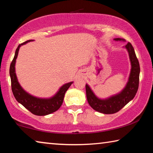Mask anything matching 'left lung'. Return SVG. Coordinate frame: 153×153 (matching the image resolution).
<instances>
[{
	"instance_id": "obj_1",
	"label": "left lung",
	"mask_w": 153,
	"mask_h": 153,
	"mask_svg": "<svg viewBox=\"0 0 153 153\" xmlns=\"http://www.w3.org/2000/svg\"><path fill=\"white\" fill-rule=\"evenodd\" d=\"M115 41H124L123 39L117 38ZM125 47L129 53L130 62L131 64L129 81L126 86L121 93L110 97L109 98L102 100L96 96L91 91L88 85H85L87 99L89 104L92 108L103 114H114L119 112L126 105L134 99L138 89L140 64L133 46L130 42H127Z\"/></svg>"
}]
</instances>
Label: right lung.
<instances>
[{
    "label": "right lung",
    "mask_w": 153,
    "mask_h": 153,
    "mask_svg": "<svg viewBox=\"0 0 153 153\" xmlns=\"http://www.w3.org/2000/svg\"><path fill=\"white\" fill-rule=\"evenodd\" d=\"M30 41H32V40H28L23 43L19 44L16 49L15 56L12 60L9 68V74L11 81V89L17 101L23 105L30 112L35 115H38V116H45V115L53 113L59 108L63 103L65 93L73 82H70L64 84L63 86L60 87L59 91L54 96L48 99L39 98V97L32 96L27 93L26 91H25L20 86L19 82L17 81L16 71H15V65H16V61L17 55H18L19 47Z\"/></svg>",
    "instance_id": "1"
}]
</instances>
